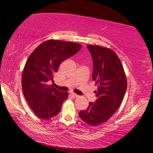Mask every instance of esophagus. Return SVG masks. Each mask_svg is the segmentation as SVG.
I'll return each instance as SVG.
<instances>
[{
  "label": "esophagus",
  "instance_id": "obj_1",
  "mask_svg": "<svg viewBox=\"0 0 153 153\" xmlns=\"http://www.w3.org/2000/svg\"><path fill=\"white\" fill-rule=\"evenodd\" d=\"M71 95H72V96L73 97H75V98L79 97L78 95H76V94H75V93H71Z\"/></svg>",
  "mask_w": 153,
  "mask_h": 153
}]
</instances>
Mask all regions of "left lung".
<instances>
[{"mask_svg": "<svg viewBox=\"0 0 153 153\" xmlns=\"http://www.w3.org/2000/svg\"><path fill=\"white\" fill-rule=\"evenodd\" d=\"M93 61V80L97 85L96 102L79 113L81 120L93 126L111 118L122 103L127 90V79L120 60L108 48L88 45Z\"/></svg>", "mask_w": 153, "mask_h": 153, "instance_id": "1", "label": "left lung"}]
</instances>
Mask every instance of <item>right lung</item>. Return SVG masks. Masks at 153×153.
Masks as SVG:
<instances>
[{"mask_svg":"<svg viewBox=\"0 0 153 153\" xmlns=\"http://www.w3.org/2000/svg\"><path fill=\"white\" fill-rule=\"evenodd\" d=\"M80 44L49 39L39 45L29 56L23 71V93L34 114L41 119H49L60 111L68 99V92H60L49 85L58 67L76 54Z\"/></svg>","mask_w":153,"mask_h":153,"instance_id":"obj_1","label":"right lung"}]
</instances>
